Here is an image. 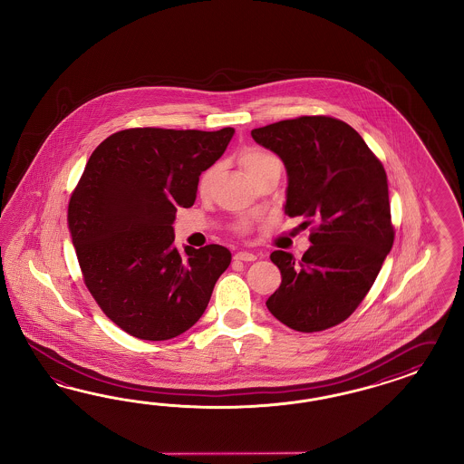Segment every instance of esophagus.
Masks as SVG:
<instances>
[{
    "label": "esophagus",
    "mask_w": 464,
    "mask_h": 464,
    "mask_svg": "<svg viewBox=\"0 0 464 464\" xmlns=\"http://www.w3.org/2000/svg\"><path fill=\"white\" fill-rule=\"evenodd\" d=\"M233 258L238 260V262H255V260H256V255L252 252H238L235 253Z\"/></svg>",
    "instance_id": "1"
}]
</instances>
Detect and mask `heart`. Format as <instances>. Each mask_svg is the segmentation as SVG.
Returning <instances> with one entry per match:
<instances>
[{
    "mask_svg": "<svg viewBox=\"0 0 464 464\" xmlns=\"http://www.w3.org/2000/svg\"><path fill=\"white\" fill-rule=\"evenodd\" d=\"M239 161H241V167L245 169V173L250 177L255 171L267 167V165L274 163V161H279V160H277L276 156L267 153V151L252 148V150H246V151L241 155ZM216 169H218L216 167H212V169H208V171L200 177V182H198V188H200V190H206V188L209 187V183L212 182V179H214V175H216ZM239 227H241V231H246L250 226H248V223H243Z\"/></svg>",
    "mask_w": 464,
    "mask_h": 464,
    "instance_id": "obj_1",
    "label": "heart"
}]
</instances>
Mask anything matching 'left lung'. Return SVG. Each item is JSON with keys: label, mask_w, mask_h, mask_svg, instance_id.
<instances>
[{"label": "left lung", "mask_w": 464, "mask_h": 464, "mask_svg": "<svg viewBox=\"0 0 464 464\" xmlns=\"http://www.w3.org/2000/svg\"><path fill=\"white\" fill-rule=\"evenodd\" d=\"M287 171L284 212L314 223L301 260L276 250L279 289L267 308L295 332H322L362 303L393 246L388 179L361 134L343 121L303 115L253 129Z\"/></svg>", "instance_id": "left-lung-1"}]
</instances>
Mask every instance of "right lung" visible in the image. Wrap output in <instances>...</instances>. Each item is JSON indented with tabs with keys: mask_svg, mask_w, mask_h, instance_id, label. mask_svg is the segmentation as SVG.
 Here are the masks:
<instances>
[{
	"mask_svg": "<svg viewBox=\"0 0 464 464\" xmlns=\"http://www.w3.org/2000/svg\"><path fill=\"white\" fill-rule=\"evenodd\" d=\"M235 134L136 127L92 153L68 208L84 284L102 311L140 340L179 337L198 322L231 264L221 245L173 246L179 208Z\"/></svg>",
	"mask_w": 464,
	"mask_h": 464,
	"instance_id": "obj_1",
	"label": "right lung"
}]
</instances>
